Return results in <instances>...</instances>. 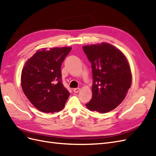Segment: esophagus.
I'll list each match as a JSON object with an SVG mask.
<instances>
[{"label": "esophagus", "mask_w": 156, "mask_h": 156, "mask_svg": "<svg viewBox=\"0 0 156 156\" xmlns=\"http://www.w3.org/2000/svg\"><path fill=\"white\" fill-rule=\"evenodd\" d=\"M73 92H74L75 93H77V92H79L80 88H73Z\"/></svg>", "instance_id": "1"}]
</instances>
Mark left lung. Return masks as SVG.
<instances>
[{
  "instance_id": "1",
  "label": "left lung",
  "mask_w": 156,
  "mask_h": 156,
  "mask_svg": "<svg viewBox=\"0 0 156 156\" xmlns=\"http://www.w3.org/2000/svg\"><path fill=\"white\" fill-rule=\"evenodd\" d=\"M91 62L92 98L86 104L90 111L109 112L123 101L131 85L129 64L119 49L108 43L83 47Z\"/></svg>"
}]
</instances>
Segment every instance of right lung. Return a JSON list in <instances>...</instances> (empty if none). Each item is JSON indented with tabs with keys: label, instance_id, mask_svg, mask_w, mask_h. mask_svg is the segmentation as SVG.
<instances>
[{
	"label": "right lung",
	"instance_id": "1",
	"mask_svg": "<svg viewBox=\"0 0 156 156\" xmlns=\"http://www.w3.org/2000/svg\"><path fill=\"white\" fill-rule=\"evenodd\" d=\"M72 48L38 50L25 62L21 72L23 92L37 110L53 113L62 110L70 94L62 81L61 66Z\"/></svg>",
	"mask_w": 156,
	"mask_h": 156
}]
</instances>
